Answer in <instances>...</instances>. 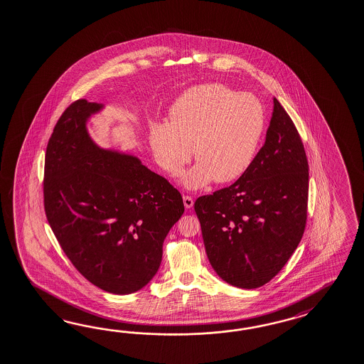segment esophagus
Masks as SVG:
<instances>
[{
  "mask_svg": "<svg viewBox=\"0 0 364 364\" xmlns=\"http://www.w3.org/2000/svg\"><path fill=\"white\" fill-rule=\"evenodd\" d=\"M183 204H185V208L190 210L194 205V199L191 196H188V195H185L183 196Z\"/></svg>",
  "mask_w": 364,
  "mask_h": 364,
  "instance_id": "1",
  "label": "esophagus"
}]
</instances>
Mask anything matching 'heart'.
<instances>
[{
    "instance_id": "obj_1",
    "label": "heart",
    "mask_w": 364,
    "mask_h": 364,
    "mask_svg": "<svg viewBox=\"0 0 364 364\" xmlns=\"http://www.w3.org/2000/svg\"><path fill=\"white\" fill-rule=\"evenodd\" d=\"M266 126L262 103L223 84L190 87L170 109V123L154 122L149 145L156 164L171 177L193 157L182 185L188 190L230 183L252 166Z\"/></svg>"
}]
</instances>
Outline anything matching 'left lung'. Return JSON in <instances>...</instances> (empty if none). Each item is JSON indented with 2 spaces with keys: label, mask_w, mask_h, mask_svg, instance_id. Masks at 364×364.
<instances>
[{
  "label": "left lung",
  "mask_w": 364,
  "mask_h": 364,
  "mask_svg": "<svg viewBox=\"0 0 364 364\" xmlns=\"http://www.w3.org/2000/svg\"><path fill=\"white\" fill-rule=\"evenodd\" d=\"M266 140L233 185L196 199L204 247L221 279L238 288L270 282L295 252L308 204V161L287 112L274 98Z\"/></svg>",
  "instance_id": "left-lung-1"
}]
</instances>
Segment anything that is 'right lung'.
Returning <instances> with one entry per match:
<instances>
[{
    "instance_id": "obj_1",
    "label": "right lung",
    "mask_w": 364,
    "mask_h": 364,
    "mask_svg": "<svg viewBox=\"0 0 364 364\" xmlns=\"http://www.w3.org/2000/svg\"><path fill=\"white\" fill-rule=\"evenodd\" d=\"M105 109L78 100L61 115L47 145L44 208L77 270L106 292L128 295L157 274L164 240L185 207L137 156L94 141L87 122Z\"/></svg>"
}]
</instances>
